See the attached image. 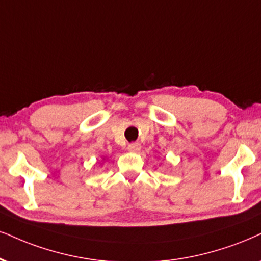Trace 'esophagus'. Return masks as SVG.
<instances>
[{
    "instance_id": "1",
    "label": "esophagus",
    "mask_w": 261,
    "mask_h": 261,
    "mask_svg": "<svg viewBox=\"0 0 261 261\" xmlns=\"http://www.w3.org/2000/svg\"><path fill=\"white\" fill-rule=\"evenodd\" d=\"M141 149V145L139 143H132L128 145V151H130V152H139Z\"/></svg>"
}]
</instances>
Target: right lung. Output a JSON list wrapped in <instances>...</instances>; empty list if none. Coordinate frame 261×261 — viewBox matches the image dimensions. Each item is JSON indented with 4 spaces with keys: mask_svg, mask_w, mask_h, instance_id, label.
<instances>
[{
    "mask_svg": "<svg viewBox=\"0 0 261 261\" xmlns=\"http://www.w3.org/2000/svg\"><path fill=\"white\" fill-rule=\"evenodd\" d=\"M105 160V157H102V161H104Z\"/></svg>",
    "mask_w": 261,
    "mask_h": 261,
    "instance_id": "obj_1",
    "label": "right lung"
}]
</instances>
